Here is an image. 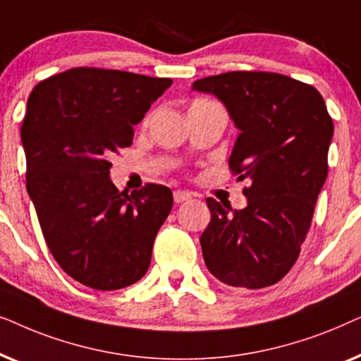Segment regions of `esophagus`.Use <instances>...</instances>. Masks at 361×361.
<instances>
[{"label":"esophagus","instance_id":"1","mask_svg":"<svg viewBox=\"0 0 361 361\" xmlns=\"http://www.w3.org/2000/svg\"><path fill=\"white\" fill-rule=\"evenodd\" d=\"M190 194L189 192H184V190H174V202L176 204H182V202L189 200L190 199Z\"/></svg>","mask_w":361,"mask_h":361}]
</instances>
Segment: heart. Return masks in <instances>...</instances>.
<instances>
[{"mask_svg":"<svg viewBox=\"0 0 361 361\" xmlns=\"http://www.w3.org/2000/svg\"><path fill=\"white\" fill-rule=\"evenodd\" d=\"M207 102H209V100H195L194 103H192L190 106H194V105H202V103H207Z\"/></svg>","mask_w":361,"mask_h":361,"instance_id":"b5f03b06","label":"heart"}]
</instances>
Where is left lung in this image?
I'll use <instances>...</instances> for the list:
<instances>
[{
	"instance_id": "1",
	"label": "left lung",
	"mask_w": 361,
	"mask_h": 361,
	"mask_svg": "<svg viewBox=\"0 0 361 361\" xmlns=\"http://www.w3.org/2000/svg\"><path fill=\"white\" fill-rule=\"evenodd\" d=\"M194 90L225 103L240 130L230 171L250 180L243 210L207 199L205 264L233 288H268L299 258L327 179L334 121L317 88L281 73L226 72L195 80Z\"/></svg>"
}]
</instances>
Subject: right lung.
<instances>
[{"label": "right lung", "mask_w": 361, "mask_h": 361, "mask_svg": "<svg viewBox=\"0 0 361 361\" xmlns=\"http://www.w3.org/2000/svg\"><path fill=\"white\" fill-rule=\"evenodd\" d=\"M171 85V78L75 67L29 95L21 126L27 194L59 266L88 288H126L149 268L172 192L159 184L120 192L108 156L131 146L133 126Z\"/></svg>", "instance_id": "1"}]
</instances>
